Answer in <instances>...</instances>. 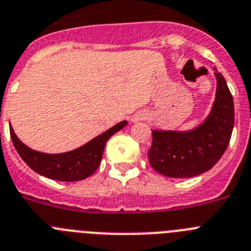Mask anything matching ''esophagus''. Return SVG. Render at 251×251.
Here are the masks:
<instances>
[{"mask_svg": "<svg viewBox=\"0 0 251 251\" xmlns=\"http://www.w3.org/2000/svg\"><path fill=\"white\" fill-rule=\"evenodd\" d=\"M145 119H148V114H146L145 111H139L132 116L131 120L134 121V123H137V121H142V120H145Z\"/></svg>", "mask_w": 251, "mask_h": 251, "instance_id": "esophagus-1", "label": "esophagus"}]
</instances>
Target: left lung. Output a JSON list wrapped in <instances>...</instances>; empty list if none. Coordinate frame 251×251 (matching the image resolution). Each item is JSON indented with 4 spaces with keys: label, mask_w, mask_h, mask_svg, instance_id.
<instances>
[{
    "label": "left lung",
    "mask_w": 251,
    "mask_h": 251,
    "mask_svg": "<svg viewBox=\"0 0 251 251\" xmlns=\"http://www.w3.org/2000/svg\"><path fill=\"white\" fill-rule=\"evenodd\" d=\"M216 92L201 124L186 131L152 130L149 161L168 177H193L209 171L229 145L234 127V101L224 76L214 67Z\"/></svg>",
    "instance_id": "8db88e82"
}]
</instances>
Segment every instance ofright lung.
Masks as SVG:
<instances>
[{"label": "right lung", "mask_w": 251, "mask_h": 251, "mask_svg": "<svg viewBox=\"0 0 251 251\" xmlns=\"http://www.w3.org/2000/svg\"><path fill=\"white\" fill-rule=\"evenodd\" d=\"M126 125L127 121H121L85 145L62 153H45L32 150L17 137L12 126L10 134L19 155L35 173L57 181H78L96 171L101 164L106 141Z\"/></svg>", "instance_id": "1"}]
</instances>
